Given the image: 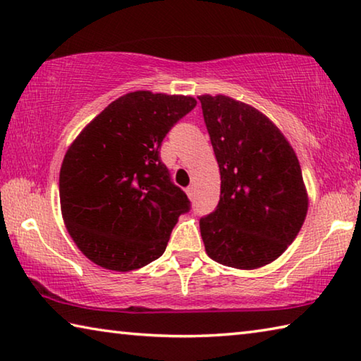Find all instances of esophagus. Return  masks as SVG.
<instances>
[{"instance_id": "obj_1", "label": "esophagus", "mask_w": 361, "mask_h": 361, "mask_svg": "<svg viewBox=\"0 0 361 361\" xmlns=\"http://www.w3.org/2000/svg\"><path fill=\"white\" fill-rule=\"evenodd\" d=\"M186 194L189 195V199H192V197H194V186H192V185L186 188Z\"/></svg>"}]
</instances>
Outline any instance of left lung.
I'll return each mask as SVG.
<instances>
[{"label": "left lung", "instance_id": "1", "mask_svg": "<svg viewBox=\"0 0 361 361\" xmlns=\"http://www.w3.org/2000/svg\"><path fill=\"white\" fill-rule=\"evenodd\" d=\"M221 194L200 218L205 252L235 269L266 266L295 240L307 213L295 151L258 109L226 95H200Z\"/></svg>", "mask_w": 361, "mask_h": 361}]
</instances>
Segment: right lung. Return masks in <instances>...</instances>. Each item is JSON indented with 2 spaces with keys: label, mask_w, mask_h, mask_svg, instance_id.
Returning <instances> with one entry per match:
<instances>
[{
  "label": "right lung",
  "mask_w": 361,
  "mask_h": 361,
  "mask_svg": "<svg viewBox=\"0 0 361 361\" xmlns=\"http://www.w3.org/2000/svg\"><path fill=\"white\" fill-rule=\"evenodd\" d=\"M195 103L185 95L130 92L109 103L66 151L59 180L62 215L95 264L127 272L166 252L191 202L159 149Z\"/></svg>",
  "instance_id": "right-lung-1"
}]
</instances>
